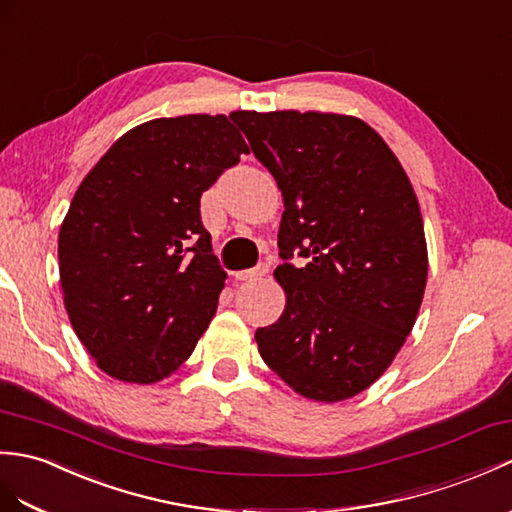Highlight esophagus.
<instances>
[{
  "label": "esophagus",
  "instance_id": "esophagus-1",
  "mask_svg": "<svg viewBox=\"0 0 512 512\" xmlns=\"http://www.w3.org/2000/svg\"><path fill=\"white\" fill-rule=\"evenodd\" d=\"M268 264H259L257 268H253V270H242V272H237L235 275V279H240V281H255V279H261V277H266L268 275Z\"/></svg>",
  "mask_w": 512,
  "mask_h": 512
}]
</instances>
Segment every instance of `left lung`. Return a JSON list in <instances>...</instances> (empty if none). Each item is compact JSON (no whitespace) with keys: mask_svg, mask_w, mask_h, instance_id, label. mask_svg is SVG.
<instances>
[{"mask_svg":"<svg viewBox=\"0 0 512 512\" xmlns=\"http://www.w3.org/2000/svg\"><path fill=\"white\" fill-rule=\"evenodd\" d=\"M283 198L285 310L257 329L261 358L296 395H360L395 360L417 323L427 242L417 194L395 152L366 122L323 111H235Z\"/></svg>","mask_w":512,"mask_h":512,"instance_id":"left-lung-1","label":"left lung"}]
</instances>
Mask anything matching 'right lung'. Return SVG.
Instances as JSON below:
<instances>
[{
  "mask_svg": "<svg viewBox=\"0 0 512 512\" xmlns=\"http://www.w3.org/2000/svg\"><path fill=\"white\" fill-rule=\"evenodd\" d=\"M248 152L227 115L159 117L130 128L82 178L58 270L69 323L102 373L157 384L192 355L227 279L200 196Z\"/></svg>",
  "mask_w": 512,
  "mask_h": 512,
  "instance_id": "right-lung-1",
  "label": "right lung"
}]
</instances>
